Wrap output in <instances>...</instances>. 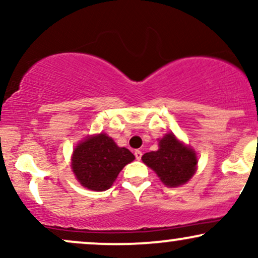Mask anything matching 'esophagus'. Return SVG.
I'll return each mask as SVG.
<instances>
[{"label": "esophagus", "instance_id": "1", "mask_svg": "<svg viewBox=\"0 0 258 258\" xmlns=\"http://www.w3.org/2000/svg\"><path fill=\"white\" fill-rule=\"evenodd\" d=\"M135 156H136V159H137V160H141V158H142V152H141V150H136Z\"/></svg>", "mask_w": 258, "mask_h": 258}]
</instances>
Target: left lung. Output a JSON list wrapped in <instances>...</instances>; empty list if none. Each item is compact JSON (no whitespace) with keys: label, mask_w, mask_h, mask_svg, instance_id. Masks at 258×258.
<instances>
[{"label":"left lung","mask_w":258,"mask_h":258,"mask_svg":"<svg viewBox=\"0 0 258 258\" xmlns=\"http://www.w3.org/2000/svg\"><path fill=\"white\" fill-rule=\"evenodd\" d=\"M144 164L149 166L166 186H179L188 182L197 171V154L176 138L173 133H167L160 139L156 152L146 153L142 156Z\"/></svg>","instance_id":"left-lung-1"}]
</instances>
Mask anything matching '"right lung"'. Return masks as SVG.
<instances>
[{
  "label": "right lung",
  "instance_id": "1",
  "mask_svg": "<svg viewBox=\"0 0 258 258\" xmlns=\"http://www.w3.org/2000/svg\"><path fill=\"white\" fill-rule=\"evenodd\" d=\"M135 160L126 148L116 146L105 133L91 136L76 146L72 167L80 184L94 191H104L112 185L120 171Z\"/></svg>",
  "mask_w": 258,
  "mask_h": 258
}]
</instances>
